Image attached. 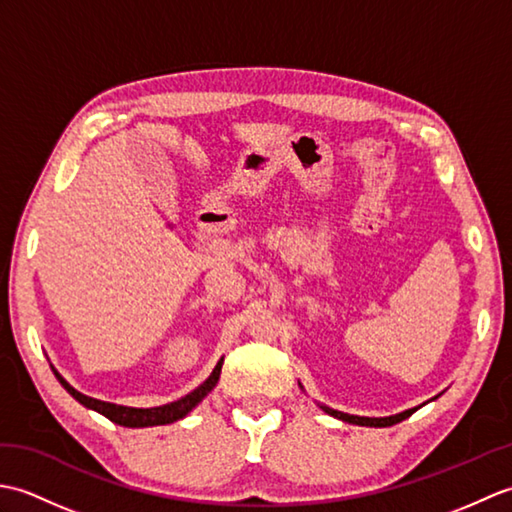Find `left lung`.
<instances>
[{
    "label": "left lung",
    "instance_id": "obj_1",
    "mask_svg": "<svg viewBox=\"0 0 512 512\" xmlns=\"http://www.w3.org/2000/svg\"><path fill=\"white\" fill-rule=\"evenodd\" d=\"M416 409H407V411L396 413V416H389V418H363V416H350V413H343V411H336V409H330V407H323V411L330 413V416L339 418L343 422H350V424H361V427H391V424H396V422H402L405 418H409Z\"/></svg>",
    "mask_w": 512,
    "mask_h": 512
}]
</instances>
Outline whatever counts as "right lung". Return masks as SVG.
Masks as SVG:
<instances>
[{
	"mask_svg": "<svg viewBox=\"0 0 512 512\" xmlns=\"http://www.w3.org/2000/svg\"><path fill=\"white\" fill-rule=\"evenodd\" d=\"M222 361L224 358H220V363L215 365L213 374L204 380V383L193 389L191 394H187L184 398L176 400V402H169V405H162V407H151V409H136V407H123V405H112V402H103V400H96V398H90L81 394V391H76L74 387H70L65 380L59 376L57 369H52L54 376H57L59 383L68 389V394L72 398H76L81 402V405H85L88 409H94L103 413L105 418H110L112 422L121 424V427H156V424H169V422H176L180 418L187 416V413L198 405V402L209 394V391L217 385V380H220V372H222Z\"/></svg>",
	"mask_w": 512,
	"mask_h": 512,
	"instance_id": "1",
	"label": "right lung"
}]
</instances>
